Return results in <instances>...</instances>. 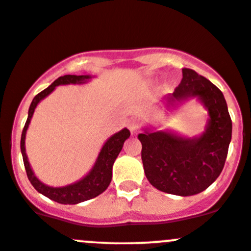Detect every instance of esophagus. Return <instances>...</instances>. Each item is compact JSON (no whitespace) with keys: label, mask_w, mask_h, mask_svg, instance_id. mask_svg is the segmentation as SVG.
<instances>
[{"label":"esophagus","mask_w":251,"mask_h":251,"mask_svg":"<svg viewBox=\"0 0 251 251\" xmlns=\"http://www.w3.org/2000/svg\"><path fill=\"white\" fill-rule=\"evenodd\" d=\"M139 127H141V125H139V124L137 123V121H132V123L128 124V128H130L131 133H132V134L138 133Z\"/></svg>","instance_id":"1"}]
</instances>
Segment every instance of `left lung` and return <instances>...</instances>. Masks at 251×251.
I'll return each instance as SVG.
<instances>
[{"label": "left lung", "mask_w": 251, "mask_h": 251, "mask_svg": "<svg viewBox=\"0 0 251 251\" xmlns=\"http://www.w3.org/2000/svg\"><path fill=\"white\" fill-rule=\"evenodd\" d=\"M192 97L208 110L202 134L189 138L149 127L138 134L147 179L160 191L176 196L200 194L214 183L225 165L232 137V121L223 92L194 70L183 68V79L165 99L166 105L176 107Z\"/></svg>", "instance_id": "8db88e82"}]
</instances>
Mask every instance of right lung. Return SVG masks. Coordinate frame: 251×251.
I'll return each instance as SVG.
<instances>
[{
	"mask_svg": "<svg viewBox=\"0 0 251 251\" xmlns=\"http://www.w3.org/2000/svg\"><path fill=\"white\" fill-rule=\"evenodd\" d=\"M91 79V75H63V77L57 78L51 85L44 89L43 91L36 95L35 99L31 102L30 108H28V117L26 120L25 126H24L23 133H21V141H20V149L21 154H23L24 165H25L26 174H27L28 180L31 181L32 186L35 188L39 194L44 195L48 199L52 201L61 203V204H77V203L88 201V200L94 199V197L99 196L105 189L109 186L110 181H112V170L114 161L118 157L119 152L121 151L124 146V142L130 137V131L127 128H123L119 132L114 133L112 137L107 139V142L102 147L101 151H100L99 156H97L96 162H95L94 167L91 171L86 174L85 176L80 179V180L75 181L73 184H68V185L60 186V188H54V186L46 185L42 183L38 178L33 173L32 168H31L30 162H28L27 155H26L25 149V138H26V131H27L28 125L31 123V118H32L33 113L37 104L46 99L48 95L51 94L55 90V88L59 85H68V84H84Z\"/></svg>",
	"mask_w": 251,
	"mask_h": 251,
	"instance_id": "right-lung-1",
	"label": "right lung"
}]
</instances>
